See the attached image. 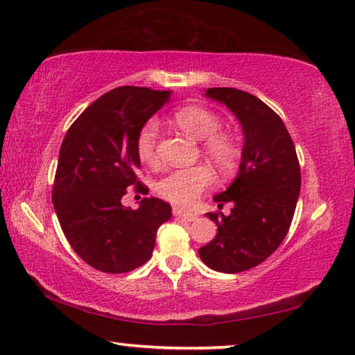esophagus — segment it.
<instances>
[{"label":"esophagus","instance_id":"1","mask_svg":"<svg viewBox=\"0 0 355 355\" xmlns=\"http://www.w3.org/2000/svg\"><path fill=\"white\" fill-rule=\"evenodd\" d=\"M173 215L180 216V218H183V220H187V221L198 220V215L193 214V211L184 210V209H180V207H173Z\"/></svg>","mask_w":355,"mask_h":355}]
</instances>
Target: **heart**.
Masks as SVG:
<instances>
[{
  "label": "heart",
  "mask_w": 355,
  "mask_h": 355,
  "mask_svg": "<svg viewBox=\"0 0 355 355\" xmlns=\"http://www.w3.org/2000/svg\"><path fill=\"white\" fill-rule=\"evenodd\" d=\"M173 121L184 134L196 140H202L204 153L220 171L228 172L234 168L239 159V148L232 137L223 132H216L221 123L214 111L198 105H188L175 111ZM157 134L159 127L156 121H148L137 135V156L146 166L157 164ZM211 182H214V173L210 168L205 164H198L166 173L157 182V193L173 204L187 205L194 202L199 194L210 187Z\"/></svg>",
  "instance_id": "b5f03b06"
}]
</instances>
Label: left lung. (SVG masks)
Here are the masks:
<instances>
[{
  "label": "left lung",
  "mask_w": 355,
  "mask_h": 355,
  "mask_svg": "<svg viewBox=\"0 0 355 355\" xmlns=\"http://www.w3.org/2000/svg\"><path fill=\"white\" fill-rule=\"evenodd\" d=\"M205 97L236 116L244 146L236 178L214 196L218 207L232 202L231 214H205L218 230L199 257L214 271L242 272L266 260L287 236L301 188L300 164L282 119L255 95L210 87Z\"/></svg>",
  "instance_id": "8db88e82"
}]
</instances>
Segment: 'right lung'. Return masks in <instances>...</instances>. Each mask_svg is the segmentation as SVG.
<instances>
[{
	"label": "right lung",
	"mask_w": 355,
	"mask_h": 355,
	"mask_svg": "<svg viewBox=\"0 0 355 355\" xmlns=\"http://www.w3.org/2000/svg\"><path fill=\"white\" fill-rule=\"evenodd\" d=\"M172 91L124 86L103 94L78 116L62 141L52 202L63 234L92 268L123 274L151 258L156 232L171 220L166 200L144 198L137 210L121 199L139 180L137 135Z\"/></svg>",
	"instance_id": "add662e5"
}]
</instances>
